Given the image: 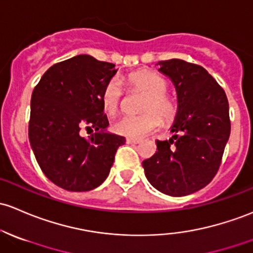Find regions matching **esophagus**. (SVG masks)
I'll use <instances>...</instances> for the list:
<instances>
[{"mask_svg": "<svg viewBox=\"0 0 253 253\" xmlns=\"http://www.w3.org/2000/svg\"><path fill=\"white\" fill-rule=\"evenodd\" d=\"M138 142H140V140H137V138H130V137L126 138V143H138Z\"/></svg>", "mask_w": 253, "mask_h": 253, "instance_id": "1", "label": "esophagus"}]
</instances>
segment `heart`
<instances>
[{
	"label": "heart",
	"mask_w": 253,
	"mask_h": 253,
	"mask_svg": "<svg viewBox=\"0 0 253 253\" xmlns=\"http://www.w3.org/2000/svg\"><path fill=\"white\" fill-rule=\"evenodd\" d=\"M126 82L131 90L145 94L138 116H124L113 123L116 134L130 138H141L154 131L160 126L162 119L169 122L176 115V105L170 96L165 94L167 81L159 75L149 71H140L127 76ZM122 99V86L117 78H111L101 91L102 108L107 115H115L118 111ZM159 115H157L156 113Z\"/></svg>",
	"instance_id": "b5f03b06"
}]
</instances>
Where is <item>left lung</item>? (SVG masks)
Masks as SVG:
<instances>
[{
  "label": "left lung",
  "mask_w": 253,
  "mask_h": 253,
  "mask_svg": "<svg viewBox=\"0 0 253 253\" xmlns=\"http://www.w3.org/2000/svg\"><path fill=\"white\" fill-rule=\"evenodd\" d=\"M173 83L177 113L170 140L142 162L149 183L164 194L183 197L208 186L221 165L230 135L229 105L223 89L205 69L180 59L159 61Z\"/></svg>",
  "instance_id": "left-lung-1"
}]
</instances>
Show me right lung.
I'll return each mask as SVG.
<instances>
[{"label":"right lung","mask_w":253,"mask_h":253,"mask_svg":"<svg viewBox=\"0 0 253 253\" xmlns=\"http://www.w3.org/2000/svg\"><path fill=\"white\" fill-rule=\"evenodd\" d=\"M116 65L90 55L73 56L45 71L31 96L29 140L44 175L70 192L96 188L107 178L126 138L106 131L101 104ZM84 128L97 131L89 139Z\"/></svg>","instance_id":"right-lung-1"}]
</instances>
